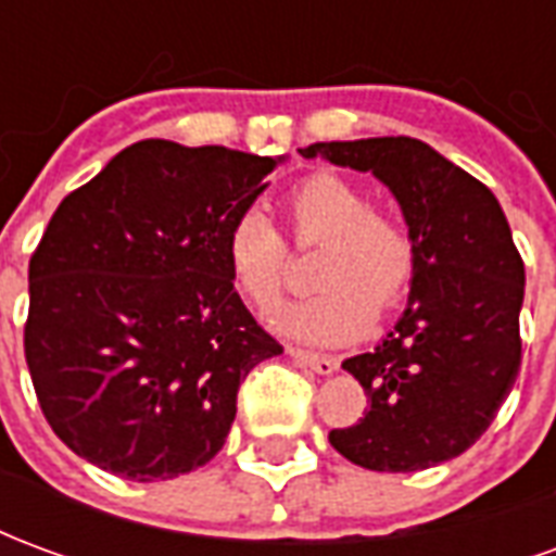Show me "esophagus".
<instances>
[{"label": "esophagus", "instance_id": "34e87169", "mask_svg": "<svg viewBox=\"0 0 556 556\" xmlns=\"http://www.w3.org/2000/svg\"><path fill=\"white\" fill-rule=\"evenodd\" d=\"M289 354L298 363H303V366L315 369L318 375H330L339 366V361L333 357V354H318V351H309V349H289Z\"/></svg>", "mask_w": 556, "mask_h": 556}]
</instances>
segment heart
I'll use <instances>...</instances> for the list:
<instances>
[{"instance_id":"obj_1","label":"heart","mask_w":556,"mask_h":556,"mask_svg":"<svg viewBox=\"0 0 556 556\" xmlns=\"http://www.w3.org/2000/svg\"><path fill=\"white\" fill-rule=\"evenodd\" d=\"M279 217L298 247H315L313 279L321 289L279 313L282 333L321 345L354 342L405 301L417 277V241L408 226L372 207L369 193L342 175H306L279 199ZM235 289L258 313H274L289 282V243L270 219L247 207L223 241Z\"/></svg>"}]
</instances>
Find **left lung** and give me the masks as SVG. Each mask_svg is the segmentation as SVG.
<instances>
[{
	"label": "left lung",
	"mask_w": 556,
	"mask_h": 556,
	"mask_svg": "<svg viewBox=\"0 0 556 556\" xmlns=\"http://www.w3.org/2000/svg\"><path fill=\"white\" fill-rule=\"evenodd\" d=\"M301 154L372 172L417 241L405 315L378 349L342 363L369 408L330 443L366 470L450 462L482 438L521 369L525 262L509 223L485 184L419 139L315 142Z\"/></svg>",
	"instance_id": "obj_1"
}]
</instances>
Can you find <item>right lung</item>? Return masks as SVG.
<instances>
[{
    "mask_svg": "<svg viewBox=\"0 0 556 556\" xmlns=\"http://www.w3.org/2000/svg\"><path fill=\"white\" fill-rule=\"evenodd\" d=\"M277 163L142 139L55 207L23 349L43 417L86 462L154 482L223 450L241 381L282 351L223 253Z\"/></svg>",
    "mask_w": 556,
    "mask_h": 556,
    "instance_id": "1",
    "label": "right lung"
}]
</instances>
